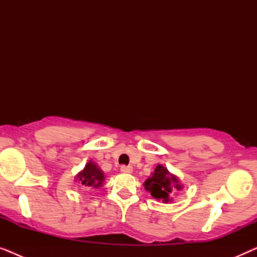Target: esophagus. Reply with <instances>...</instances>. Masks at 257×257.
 I'll use <instances>...</instances> for the list:
<instances>
[{
  "instance_id": "esophagus-1",
  "label": "esophagus",
  "mask_w": 257,
  "mask_h": 257,
  "mask_svg": "<svg viewBox=\"0 0 257 257\" xmlns=\"http://www.w3.org/2000/svg\"><path fill=\"white\" fill-rule=\"evenodd\" d=\"M120 171L122 172V173H132L133 168L131 166H125V165H122V166L120 167Z\"/></svg>"
}]
</instances>
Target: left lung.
Returning <instances> with one entry per match:
<instances>
[{"mask_svg": "<svg viewBox=\"0 0 257 257\" xmlns=\"http://www.w3.org/2000/svg\"><path fill=\"white\" fill-rule=\"evenodd\" d=\"M145 188L151 193V195L157 200H163L165 202L170 201V198L175 189L179 191L182 187L179 185L177 177L171 174L161 165H158L154 170L152 177L145 181Z\"/></svg>", "mask_w": 257, "mask_h": 257, "instance_id": "1", "label": "left lung"}]
</instances>
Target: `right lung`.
Instances as JSON below:
<instances>
[{
    "label": "right lung",
    "mask_w": 257,
    "mask_h": 257,
    "mask_svg": "<svg viewBox=\"0 0 257 257\" xmlns=\"http://www.w3.org/2000/svg\"><path fill=\"white\" fill-rule=\"evenodd\" d=\"M77 179L85 188H98L100 187L104 181V174L96 164L90 161L85 168L77 175Z\"/></svg>",
    "instance_id": "obj_1"
}]
</instances>
